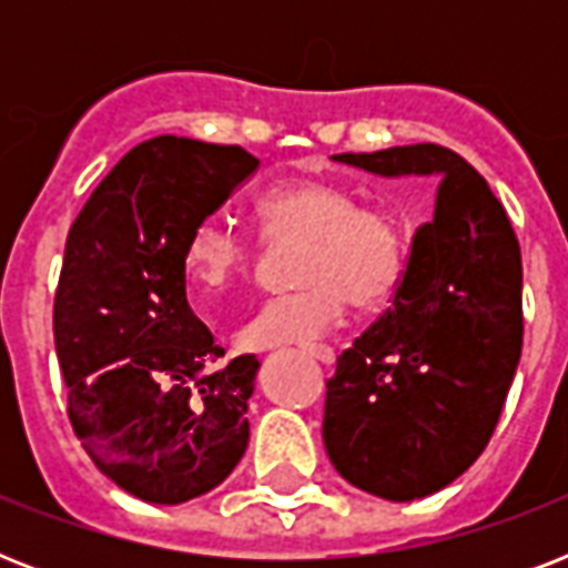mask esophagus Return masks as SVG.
Listing matches in <instances>:
<instances>
[{
  "instance_id": "34e87169",
  "label": "esophagus",
  "mask_w": 568,
  "mask_h": 568,
  "mask_svg": "<svg viewBox=\"0 0 568 568\" xmlns=\"http://www.w3.org/2000/svg\"><path fill=\"white\" fill-rule=\"evenodd\" d=\"M303 354H310L312 359H318L321 365H333L336 363V351L327 345H306L303 347Z\"/></svg>"
}]
</instances>
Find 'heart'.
Listing matches in <instances>:
<instances>
[{
  "instance_id": "b5f03b06",
  "label": "heart",
  "mask_w": 568,
  "mask_h": 568,
  "mask_svg": "<svg viewBox=\"0 0 568 568\" xmlns=\"http://www.w3.org/2000/svg\"><path fill=\"white\" fill-rule=\"evenodd\" d=\"M253 217L267 244L301 241L294 262L297 288L274 294L239 329V345L265 351L312 345L345 321L347 301L377 310L404 283L409 232L395 209L363 203L345 182L294 180L256 196ZM253 241L226 217H203L191 226L182 265L203 294L226 292L247 274Z\"/></svg>"
}]
</instances>
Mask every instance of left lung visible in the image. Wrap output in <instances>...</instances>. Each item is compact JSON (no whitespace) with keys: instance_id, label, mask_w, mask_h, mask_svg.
Listing matches in <instances>:
<instances>
[{"instance_id":"8db88e82","label":"left lung","mask_w":568,"mask_h":568,"mask_svg":"<svg viewBox=\"0 0 568 568\" xmlns=\"http://www.w3.org/2000/svg\"><path fill=\"white\" fill-rule=\"evenodd\" d=\"M336 159L436 185L404 283L342 351L324 404L338 475L388 501H415L457 480L501 418L525 336L519 241L484 176L448 146Z\"/></svg>"}]
</instances>
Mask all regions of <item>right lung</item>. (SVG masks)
I'll list each match as a JSON object with an SVG mask.
<instances>
[{
	"label": "right lung",
	"instance_id": "add662e5",
	"mask_svg": "<svg viewBox=\"0 0 568 568\" xmlns=\"http://www.w3.org/2000/svg\"><path fill=\"white\" fill-rule=\"evenodd\" d=\"M241 146L162 135L138 144L70 226L55 351L73 433L102 475L150 504L223 484L250 439L258 359L223 356L185 294L182 247L256 171Z\"/></svg>",
	"mask_w": 568,
	"mask_h": 568
}]
</instances>
